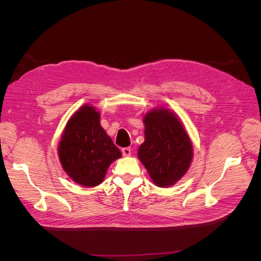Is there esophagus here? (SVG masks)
I'll return each mask as SVG.
<instances>
[{
	"label": "esophagus",
	"mask_w": 261,
	"mask_h": 261,
	"mask_svg": "<svg viewBox=\"0 0 261 261\" xmlns=\"http://www.w3.org/2000/svg\"><path fill=\"white\" fill-rule=\"evenodd\" d=\"M122 153H123L124 156H129V155L132 154V149L128 148V147L123 148V149H122Z\"/></svg>",
	"instance_id": "1"
}]
</instances>
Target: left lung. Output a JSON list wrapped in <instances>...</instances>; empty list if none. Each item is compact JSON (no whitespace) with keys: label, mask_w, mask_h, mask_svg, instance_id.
<instances>
[{"label":"left lung","mask_w":261,"mask_h":261,"mask_svg":"<svg viewBox=\"0 0 261 261\" xmlns=\"http://www.w3.org/2000/svg\"><path fill=\"white\" fill-rule=\"evenodd\" d=\"M145 141L138 149L144 164L158 187H169L183 177L194 156L191 137L178 116L158 107L144 116Z\"/></svg>","instance_id":"left-lung-1"}]
</instances>
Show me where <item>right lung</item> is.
Here are the masks:
<instances>
[{
	"label": "right lung",
	"instance_id": "right-lung-1",
	"mask_svg": "<svg viewBox=\"0 0 261 261\" xmlns=\"http://www.w3.org/2000/svg\"><path fill=\"white\" fill-rule=\"evenodd\" d=\"M58 154L70 179L85 187L100 185L108 168L122 156L121 150L100 125V112L88 103L78 109L67 121Z\"/></svg>",
	"mask_w": 261,
	"mask_h": 261
}]
</instances>
